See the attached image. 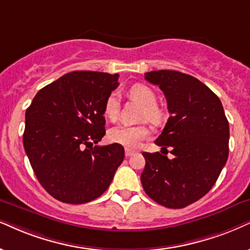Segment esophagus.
Segmentation results:
<instances>
[{
    "instance_id": "1",
    "label": "esophagus",
    "mask_w": 250,
    "mask_h": 250,
    "mask_svg": "<svg viewBox=\"0 0 250 250\" xmlns=\"http://www.w3.org/2000/svg\"><path fill=\"white\" fill-rule=\"evenodd\" d=\"M125 157H130L132 154H135V151L134 150H130V148H125Z\"/></svg>"
}]
</instances>
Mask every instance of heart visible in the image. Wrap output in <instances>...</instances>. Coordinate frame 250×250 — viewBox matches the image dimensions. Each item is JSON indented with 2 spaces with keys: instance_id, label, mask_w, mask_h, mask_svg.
Listing matches in <instances>:
<instances>
[{
  "instance_id": "heart-1",
  "label": "heart",
  "mask_w": 250,
  "mask_h": 250,
  "mask_svg": "<svg viewBox=\"0 0 250 250\" xmlns=\"http://www.w3.org/2000/svg\"><path fill=\"white\" fill-rule=\"evenodd\" d=\"M129 96L144 106L143 119L153 123H159L164 118V112L157 106V96L152 88L144 84H135L129 88ZM119 113V98L115 92L107 97L104 105V114L107 119L114 121ZM151 130L146 125H120L108 131V138L112 143L125 147H137L142 142L150 137Z\"/></svg>"
}]
</instances>
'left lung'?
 <instances>
[{
    "instance_id": "obj_1",
    "label": "left lung",
    "mask_w": 250,
    "mask_h": 250,
    "mask_svg": "<svg viewBox=\"0 0 250 250\" xmlns=\"http://www.w3.org/2000/svg\"><path fill=\"white\" fill-rule=\"evenodd\" d=\"M145 80L163 91L170 114L154 143L174 157L143 152L142 186L158 204L182 209L208 194L225 166L229 121L219 98L190 75L158 70Z\"/></svg>"
}]
</instances>
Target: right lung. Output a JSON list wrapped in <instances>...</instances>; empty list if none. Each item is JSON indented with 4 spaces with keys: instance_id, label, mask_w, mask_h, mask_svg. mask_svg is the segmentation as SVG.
Wrapping results in <instances>:
<instances>
[{
    "instance_id": "add662e5",
    "label": "right lung",
    "mask_w": 250,
    "mask_h": 250,
    "mask_svg": "<svg viewBox=\"0 0 250 250\" xmlns=\"http://www.w3.org/2000/svg\"><path fill=\"white\" fill-rule=\"evenodd\" d=\"M119 75L72 71L42 87L25 113L23 144L38 181L56 200L83 204L107 190L125 158L120 144L99 146L104 105Z\"/></svg>"
}]
</instances>
